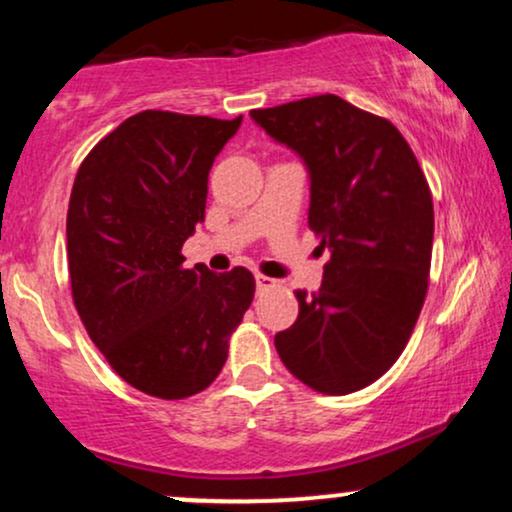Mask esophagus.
Listing matches in <instances>:
<instances>
[{
    "label": "esophagus",
    "instance_id": "34e87169",
    "mask_svg": "<svg viewBox=\"0 0 512 512\" xmlns=\"http://www.w3.org/2000/svg\"><path fill=\"white\" fill-rule=\"evenodd\" d=\"M255 284H257V291H267V289H274V286H279V281L272 279V276L257 274L255 276Z\"/></svg>",
    "mask_w": 512,
    "mask_h": 512
}]
</instances>
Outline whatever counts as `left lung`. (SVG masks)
I'll list each match as a JSON object with an SVG mask.
<instances>
[{"label": "left lung", "instance_id": "obj_1", "mask_svg": "<svg viewBox=\"0 0 512 512\" xmlns=\"http://www.w3.org/2000/svg\"><path fill=\"white\" fill-rule=\"evenodd\" d=\"M303 158L308 226L330 250L315 293L296 291L298 320L274 337L284 366L322 395L375 383L407 346L428 291L433 199L407 139L344 98L250 110Z\"/></svg>", "mask_w": 512, "mask_h": 512}]
</instances>
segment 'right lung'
I'll return each instance as SVG.
<instances>
[{"mask_svg":"<svg viewBox=\"0 0 512 512\" xmlns=\"http://www.w3.org/2000/svg\"><path fill=\"white\" fill-rule=\"evenodd\" d=\"M240 122L144 110L76 173L67 211L74 305L110 368L151 397L207 390L255 296L245 267L185 269L180 255L204 221L214 158Z\"/></svg>","mask_w":512,"mask_h":512,"instance_id":"right-lung-1","label":"right lung"}]
</instances>
